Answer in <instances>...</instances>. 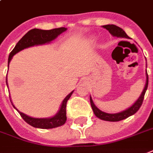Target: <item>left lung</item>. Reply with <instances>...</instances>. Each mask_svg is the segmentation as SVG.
I'll return each instance as SVG.
<instances>
[{
	"label": "left lung",
	"instance_id": "left-lung-1",
	"mask_svg": "<svg viewBox=\"0 0 153 153\" xmlns=\"http://www.w3.org/2000/svg\"><path fill=\"white\" fill-rule=\"evenodd\" d=\"M102 27L105 28L107 30H108L111 34L112 35V36H114V37L128 38V36L127 35V33H126L121 28L119 27V26H116V25H103ZM148 85H149V75H148V73H147L146 71V83H145L144 90H143V91H142L140 96L139 97L138 100H136V102H135V103H134L131 107H130V108H128V109H126V110L123 111H121V112L119 113H114V114L106 113L104 112V111H102L101 110H100V109L94 104L91 97H90V101H91V105L92 110H93V111L95 113V115L97 116L98 118H100V120H102L111 121V122H116V121L123 120L124 119L128 118L129 116L134 115V114L140 109V108L141 107L142 102H143V100H144V95H145V92H146L147 88H148Z\"/></svg>",
	"mask_w": 153,
	"mask_h": 153
}]
</instances>
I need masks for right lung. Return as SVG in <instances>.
<instances>
[{
  "instance_id": "add662e5",
  "label": "right lung",
  "mask_w": 153,
  "mask_h": 153,
  "mask_svg": "<svg viewBox=\"0 0 153 153\" xmlns=\"http://www.w3.org/2000/svg\"><path fill=\"white\" fill-rule=\"evenodd\" d=\"M67 30L65 27L57 28V29H53V30H39V29H33V30H30L29 32L26 33L22 39L17 43V45H15V47L13 50L10 52L9 56V59H8V67H9V62L11 61L13 56L18 53L19 51H22L25 48L28 47H31L33 45H43L45 43H49L54 40L58 35H60L62 33L65 32ZM6 84L7 83V76H6ZM74 92L71 91L63 100L62 102L60 109L58 111V113L54 115L53 117L51 118H33L30 117L29 115H25L24 113L21 112L17 110V108H15V106H13V108L19 112L22 119L29 123L30 125L34 127V128H42V129H50V128H57V127H60V126L63 125L64 123H66V102L70 99V97L71 96L72 93Z\"/></svg>"
}]
</instances>
